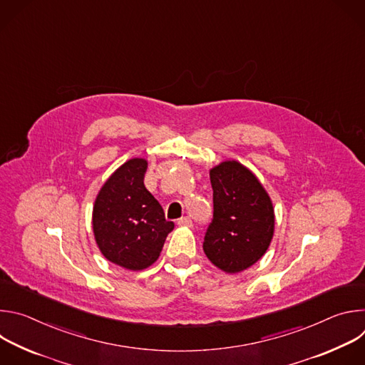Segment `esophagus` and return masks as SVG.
Returning a JSON list of instances; mask_svg holds the SVG:
<instances>
[{
	"instance_id": "esophagus-1",
	"label": "esophagus",
	"mask_w": 365,
	"mask_h": 365,
	"mask_svg": "<svg viewBox=\"0 0 365 365\" xmlns=\"http://www.w3.org/2000/svg\"><path fill=\"white\" fill-rule=\"evenodd\" d=\"M178 225H185V227H190L192 225V220L189 217H183L180 220H178Z\"/></svg>"
}]
</instances>
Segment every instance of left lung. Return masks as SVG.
Wrapping results in <instances>:
<instances>
[{
	"mask_svg": "<svg viewBox=\"0 0 365 365\" xmlns=\"http://www.w3.org/2000/svg\"><path fill=\"white\" fill-rule=\"evenodd\" d=\"M214 218L203 251L227 273H238L267 251L274 232V210L258 179L238 162H224L210 173Z\"/></svg>",
	"mask_w": 365,
	"mask_h": 365,
	"instance_id": "left-lung-1",
	"label": "left lung"
}]
</instances>
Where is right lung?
Masks as SVG:
<instances>
[{"instance_id": "right-lung-1", "label": "right lung", "mask_w": 365, "mask_h": 365, "mask_svg": "<svg viewBox=\"0 0 365 365\" xmlns=\"http://www.w3.org/2000/svg\"><path fill=\"white\" fill-rule=\"evenodd\" d=\"M145 170L144 159L125 162L102 186L93 205L92 227L101 252L128 270L151 266L175 228L145 189Z\"/></svg>"}]
</instances>
